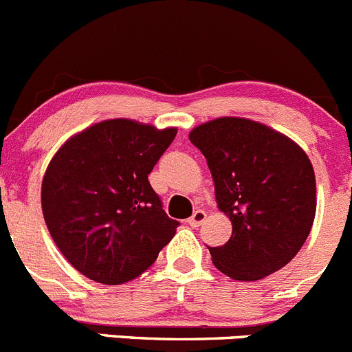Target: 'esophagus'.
<instances>
[{
  "instance_id": "esophagus-1",
  "label": "esophagus",
  "mask_w": 352,
  "mask_h": 352,
  "mask_svg": "<svg viewBox=\"0 0 352 352\" xmlns=\"http://www.w3.org/2000/svg\"><path fill=\"white\" fill-rule=\"evenodd\" d=\"M205 219H206L205 210H196V212L191 215V219H187V224L191 226V228H199V226L205 222Z\"/></svg>"
}]
</instances>
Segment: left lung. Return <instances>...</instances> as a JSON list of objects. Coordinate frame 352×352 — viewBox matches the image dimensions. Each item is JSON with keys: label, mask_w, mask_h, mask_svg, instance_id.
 I'll return each instance as SVG.
<instances>
[{"label": "left lung", "mask_w": 352, "mask_h": 352, "mask_svg": "<svg viewBox=\"0 0 352 352\" xmlns=\"http://www.w3.org/2000/svg\"><path fill=\"white\" fill-rule=\"evenodd\" d=\"M189 140L206 157L217 206L232 234L210 248L215 267L255 281L297 255L316 215V179L298 144L267 124L224 116L195 126Z\"/></svg>", "instance_id": "1"}]
</instances>
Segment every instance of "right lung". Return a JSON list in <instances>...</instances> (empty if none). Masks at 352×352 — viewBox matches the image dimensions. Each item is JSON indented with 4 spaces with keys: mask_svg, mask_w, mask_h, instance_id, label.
I'll use <instances>...</instances> for the list:
<instances>
[{
    "mask_svg": "<svg viewBox=\"0 0 352 352\" xmlns=\"http://www.w3.org/2000/svg\"><path fill=\"white\" fill-rule=\"evenodd\" d=\"M177 128L106 120L62 144L41 184V208L60 254L90 280L121 285L154 264L175 236L149 175Z\"/></svg>",
    "mask_w": 352,
    "mask_h": 352,
    "instance_id": "obj_1",
    "label": "right lung"
}]
</instances>
